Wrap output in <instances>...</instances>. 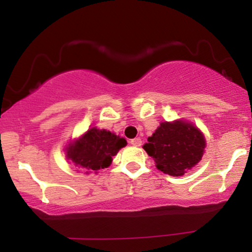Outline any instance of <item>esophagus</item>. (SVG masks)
I'll list each match as a JSON object with an SVG mask.
<instances>
[{"label":"esophagus","mask_w":252,"mask_h":252,"mask_svg":"<svg viewBox=\"0 0 252 252\" xmlns=\"http://www.w3.org/2000/svg\"><path fill=\"white\" fill-rule=\"evenodd\" d=\"M130 144H131V146H134V147H140L141 144H142V140H141V138H138V137L132 138V140H130Z\"/></svg>","instance_id":"obj_1"}]
</instances>
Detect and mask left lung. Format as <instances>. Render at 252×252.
<instances>
[{
  "instance_id": "left-lung-1",
  "label": "left lung",
  "mask_w": 252,
  "mask_h": 252,
  "mask_svg": "<svg viewBox=\"0 0 252 252\" xmlns=\"http://www.w3.org/2000/svg\"><path fill=\"white\" fill-rule=\"evenodd\" d=\"M205 138L198 128L184 121L162 122L143 146L164 174L181 176L194 167L204 154Z\"/></svg>"
}]
</instances>
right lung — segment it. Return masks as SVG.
Segmentation results:
<instances>
[{"label": "right lung", "mask_w": 252, "mask_h": 252, "mask_svg": "<svg viewBox=\"0 0 252 252\" xmlns=\"http://www.w3.org/2000/svg\"><path fill=\"white\" fill-rule=\"evenodd\" d=\"M126 144V141L123 137L106 130L91 128L79 140L70 144L66 156L78 168L97 172L109 167L112 156Z\"/></svg>", "instance_id": "obj_1"}]
</instances>
